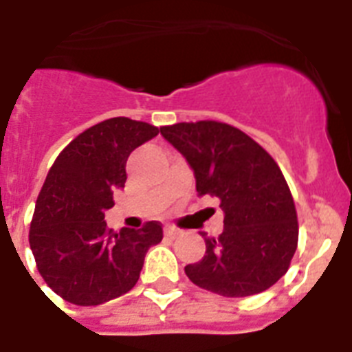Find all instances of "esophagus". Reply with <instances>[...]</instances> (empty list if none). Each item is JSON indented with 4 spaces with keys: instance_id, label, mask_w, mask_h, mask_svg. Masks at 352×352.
<instances>
[{
    "instance_id": "obj_1",
    "label": "esophagus",
    "mask_w": 352,
    "mask_h": 352,
    "mask_svg": "<svg viewBox=\"0 0 352 352\" xmlns=\"http://www.w3.org/2000/svg\"><path fill=\"white\" fill-rule=\"evenodd\" d=\"M179 234H181V231L175 229V227H171V226L164 227V236H166V238H171V240H173V238H177Z\"/></svg>"
}]
</instances>
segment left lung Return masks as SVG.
Masks as SVG:
<instances>
[{"label":"left lung","instance_id":"1","mask_svg":"<svg viewBox=\"0 0 352 352\" xmlns=\"http://www.w3.org/2000/svg\"><path fill=\"white\" fill-rule=\"evenodd\" d=\"M190 162L199 197L220 199L223 232L206 234V254L186 265L193 285L223 297H249L286 274L299 240L294 197L277 162L261 144L221 121L161 126Z\"/></svg>","mask_w":352,"mask_h":352}]
</instances>
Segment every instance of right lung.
I'll return each mask as SVG.
<instances>
[{
	"mask_svg": "<svg viewBox=\"0 0 352 352\" xmlns=\"http://www.w3.org/2000/svg\"><path fill=\"white\" fill-rule=\"evenodd\" d=\"M157 134L144 121L111 118L76 135L50 168L28 240L46 285L67 302L98 306L131 292L162 240L159 221L114 232L103 220L112 191L125 186L131 152Z\"/></svg>",
	"mask_w": 352,
	"mask_h": 352,
	"instance_id": "1",
	"label": "right lung"
}]
</instances>
